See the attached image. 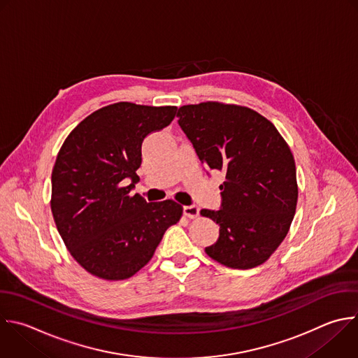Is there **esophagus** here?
I'll return each instance as SVG.
<instances>
[{"label": "esophagus", "instance_id": "1", "mask_svg": "<svg viewBox=\"0 0 358 358\" xmlns=\"http://www.w3.org/2000/svg\"><path fill=\"white\" fill-rule=\"evenodd\" d=\"M184 215L188 216L189 219H195V217L199 215V208L195 206V205L184 206Z\"/></svg>", "mask_w": 358, "mask_h": 358}]
</instances>
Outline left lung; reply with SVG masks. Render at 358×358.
Masks as SVG:
<instances>
[{
  "label": "left lung",
  "mask_w": 358,
  "mask_h": 358,
  "mask_svg": "<svg viewBox=\"0 0 358 358\" xmlns=\"http://www.w3.org/2000/svg\"><path fill=\"white\" fill-rule=\"evenodd\" d=\"M177 117L201 163L224 173L220 209L201 210L219 224V239L206 255L239 270L266 263L285 239L296 209L289 146L267 117L248 106L206 101L180 106Z\"/></svg>",
  "instance_id": "8db88e82"
}]
</instances>
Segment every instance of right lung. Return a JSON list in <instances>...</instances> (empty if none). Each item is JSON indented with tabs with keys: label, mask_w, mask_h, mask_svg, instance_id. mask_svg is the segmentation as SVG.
I'll return each instance as SVG.
<instances>
[{
	"label": "right lung",
	"mask_w": 358,
	"mask_h": 358,
	"mask_svg": "<svg viewBox=\"0 0 358 358\" xmlns=\"http://www.w3.org/2000/svg\"><path fill=\"white\" fill-rule=\"evenodd\" d=\"M176 112L170 105L110 103L83 119L59 150L52 171L53 219L73 259L98 278L135 275L182 216L173 199L148 203L131 195L145 138L169 127Z\"/></svg>",
	"instance_id": "add662e5"
}]
</instances>
